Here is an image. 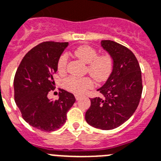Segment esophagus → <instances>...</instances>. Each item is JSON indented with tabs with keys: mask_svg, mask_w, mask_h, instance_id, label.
<instances>
[{
	"mask_svg": "<svg viewBox=\"0 0 161 161\" xmlns=\"http://www.w3.org/2000/svg\"><path fill=\"white\" fill-rule=\"evenodd\" d=\"M75 99H76L78 101V100H80V98H81L82 96L81 95H79V94H75Z\"/></svg>",
	"mask_w": 161,
	"mask_h": 161,
	"instance_id": "obj_1",
	"label": "esophagus"
}]
</instances>
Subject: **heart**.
<instances>
[{"instance_id": "heart-1", "label": "heart", "mask_w": 161, "mask_h": 161, "mask_svg": "<svg viewBox=\"0 0 161 161\" xmlns=\"http://www.w3.org/2000/svg\"><path fill=\"white\" fill-rule=\"evenodd\" d=\"M74 54L80 61L88 64V72L97 81H104L112 73L113 60L108 53L97 55V52L95 49L89 45H82L75 49ZM67 62V54H62L57 64L58 71L60 73H64L65 71ZM64 85L70 91L76 94H83L94 86V81L89 77L79 78L71 76L65 80Z\"/></svg>"}]
</instances>
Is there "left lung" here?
Here are the masks:
<instances>
[{"label": "left lung", "instance_id": "1", "mask_svg": "<svg viewBox=\"0 0 161 161\" xmlns=\"http://www.w3.org/2000/svg\"><path fill=\"white\" fill-rule=\"evenodd\" d=\"M101 46L113 60L112 73L97 89L102 97L91 98L86 113L90 125L103 130L116 129L132 116L142 92V73L133 52L112 41H102Z\"/></svg>", "mask_w": 161, "mask_h": 161}]
</instances>
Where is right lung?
<instances>
[{"mask_svg": "<svg viewBox=\"0 0 161 161\" xmlns=\"http://www.w3.org/2000/svg\"><path fill=\"white\" fill-rule=\"evenodd\" d=\"M68 42L46 41L39 44L23 57L14 80V100L22 116L31 126L51 132L64 125L67 112L75 98L71 93L61 90L58 99L48 97L54 89L53 75L57 64Z\"/></svg>", "mask_w": 161, "mask_h": 161, "instance_id": "obj_1", "label": "right lung"}]
</instances>
